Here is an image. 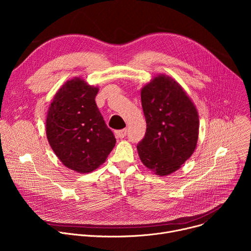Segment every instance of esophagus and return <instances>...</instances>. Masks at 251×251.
<instances>
[{
	"label": "esophagus",
	"instance_id": "esophagus-1",
	"mask_svg": "<svg viewBox=\"0 0 251 251\" xmlns=\"http://www.w3.org/2000/svg\"><path fill=\"white\" fill-rule=\"evenodd\" d=\"M126 134H127V129H122V130H118L115 132V135L118 138H124L126 136Z\"/></svg>",
	"mask_w": 251,
	"mask_h": 251
}]
</instances>
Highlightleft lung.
Here are the masks:
<instances>
[{
    "mask_svg": "<svg viewBox=\"0 0 251 251\" xmlns=\"http://www.w3.org/2000/svg\"><path fill=\"white\" fill-rule=\"evenodd\" d=\"M147 129L137 146L141 162L158 176H168L193 155L199 139V113L174 78L158 75L141 90Z\"/></svg>",
    "mask_w": 251,
    "mask_h": 251,
    "instance_id": "left-lung-1",
    "label": "left lung"
}]
</instances>
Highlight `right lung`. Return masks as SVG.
Segmentation results:
<instances>
[{
    "mask_svg": "<svg viewBox=\"0 0 251 251\" xmlns=\"http://www.w3.org/2000/svg\"><path fill=\"white\" fill-rule=\"evenodd\" d=\"M98 90L80 77L71 78L48 111L46 133L52 151L66 168L81 174L100 167L116 143L95 103Z\"/></svg>",
    "mask_w": 251,
    "mask_h": 251,
    "instance_id": "obj_1",
    "label": "right lung"
}]
</instances>
